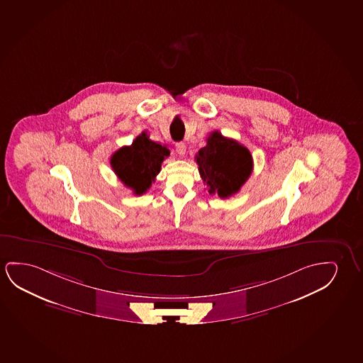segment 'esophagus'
I'll use <instances>...</instances> for the list:
<instances>
[{"mask_svg": "<svg viewBox=\"0 0 363 363\" xmlns=\"http://www.w3.org/2000/svg\"><path fill=\"white\" fill-rule=\"evenodd\" d=\"M176 151H177L179 156H184V153H186V145H184V142L176 143Z\"/></svg>", "mask_w": 363, "mask_h": 363, "instance_id": "1", "label": "esophagus"}]
</instances>
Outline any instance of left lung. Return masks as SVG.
<instances>
[{
	"mask_svg": "<svg viewBox=\"0 0 363 363\" xmlns=\"http://www.w3.org/2000/svg\"><path fill=\"white\" fill-rule=\"evenodd\" d=\"M196 162L208 194L221 199L237 194L252 174V155L248 148L218 131L210 133L207 145L196 155Z\"/></svg>",
	"mask_w": 363,
	"mask_h": 363,
	"instance_id": "1",
	"label": "left lung"
}]
</instances>
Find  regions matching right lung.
I'll use <instances>...</instances> for the list:
<instances>
[{
	"instance_id": "obj_1",
	"label": "right lung",
	"mask_w": 363,
	"mask_h": 363,
	"mask_svg": "<svg viewBox=\"0 0 363 363\" xmlns=\"http://www.w3.org/2000/svg\"><path fill=\"white\" fill-rule=\"evenodd\" d=\"M169 156V150L150 140L143 131L131 146H123L111 157V167L123 184L135 195L146 194L161 171L163 160Z\"/></svg>"
}]
</instances>
